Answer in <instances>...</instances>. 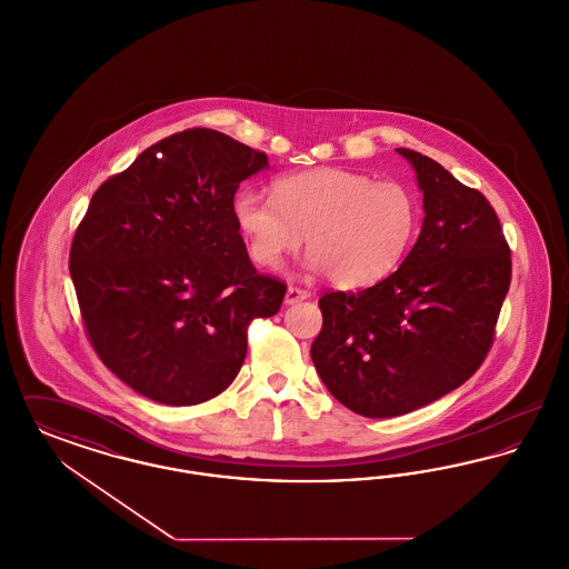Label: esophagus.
Segmentation results:
<instances>
[{"label": "esophagus", "mask_w": 569, "mask_h": 569, "mask_svg": "<svg viewBox=\"0 0 569 569\" xmlns=\"http://www.w3.org/2000/svg\"><path fill=\"white\" fill-rule=\"evenodd\" d=\"M311 297V292L309 290H302V288H297V286H290L288 288V292H286V305H297L300 300H305V298Z\"/></svg>", "instance_id": "esophagus-1"}]
</instances>
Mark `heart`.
Listing matches in <instances>:
<instances>
[{
  "label": "heart",
  "instance_id": "heart-1",
  "mask_svg": "<svg viewBox=\"0 0 569 569\" xmlns=\"http://www.w3.org/2000/svg\"><path fill=\"white\" fill-rule=\"evenodd\" d=\"M232 216L251 260L279 269L307 234L313 271L343 288H362L395 271L418 226V202L399 181H373L346 168H318L281 177L272 200L237 191Z\"/></svg>",
  "mask_w": 569,
  "mask_h": 569
}]
</instances>
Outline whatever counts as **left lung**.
<instances>
[{"label": "left lung", "mask_w": 569, "mask_h": 569, "mask_svg": "<svg viewBox=\"0 0 569 569\" xmlns=\"http://www.w3.org/2000/svg\"><path fill=\"white\" fill-rule=\"evenodd\" d=\"M397 151L425 193L420 237L376 286L326 292L311 346L328 392L365 418L403 416L471 378L512 281L510 244L487 196L418 151Z\"/></svg>", "instance_id": "left-lung-1"}]
</instances>
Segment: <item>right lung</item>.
I'll return each instance as SVG.
<instances>
[{
  "mask_svg": "<svg viewBox=\"0 0 569 569\" xmlns=\"http://www.w3.org/2000/svg\"><path fill=\"white\" fill-rule=\"evenodd\" d=\"M267 166L262 151L190 128L93 193L70 274L91 348L138 395L213 399L243 367L249 325L281 309L286 283L256 271L232 216L239 183Z\"/></svg>",
  "mask_w": 569,
  "mask_h": 569,
  "instance_id": "obj_1",
  "label": "right lung"
}]
</instances>
